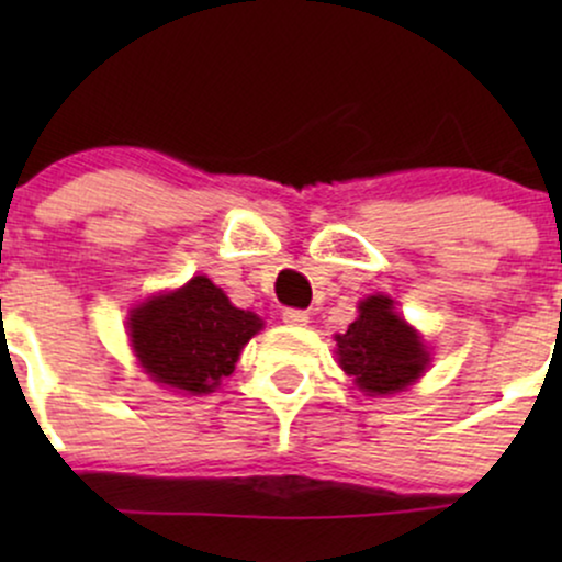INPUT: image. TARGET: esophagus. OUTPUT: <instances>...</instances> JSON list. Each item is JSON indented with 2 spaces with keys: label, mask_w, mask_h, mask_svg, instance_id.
I'll return each mask as SVG.
<instances>
[{
  "label": "esophagus",
  "mask_w": 562,
  "mask_h": 562,
  "mask_svg": "<svg viewBox=\"0 0 562 562\" xmlns=\"http://www.w3.org/2000/svg\"><path fill=\"white\" fill-rule=\"evenodd\" d=\"M282 322L290 327H303L308 322V314L303 312V308H285V312H282Z\"/></svg>",
  "instance_id": "obj_1"
}]
</instances>
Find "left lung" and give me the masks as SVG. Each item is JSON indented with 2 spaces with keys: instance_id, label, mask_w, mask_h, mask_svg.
I'll return each instance as SVG.
<instances>
[{
  "instance_id": "8db88e82",
  "label": "left lung",
  "mask_w": 562,
  "mask_h": 562,
  "mask_svg": "<svg viewBox=\"0 0 562 562\" xmlns=\"http://www.w3.org/2000/svg\"><path fill=\"white\" fill-rule=\"evenodd\" d=\"M335 346L340 370L367 396L404 391L430 364L420 333L393 312V299L380 293L359 303V317L335 335Z\"/></svg>"
}]
</instances>
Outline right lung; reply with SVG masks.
I'll return each mask as SVG.
<instances>
[{
    "mask_svg": "<svg viewBox=\"0 0 562 562\" xmlns=\"http://www.w3.org/2000/svg\"><path fill=\"white\" fill-rule=\"evenodd\" d=\"M261 327L254 312L232 306L205 274L153 295L128 314V340L142 370L156 383L192 396L218 389Z\"/></svg>",
    "mask_w": 562,
    "mask_h": 562,
    "instance_id": "obj_1",
    "label": "right lung"
}]
</instances>
